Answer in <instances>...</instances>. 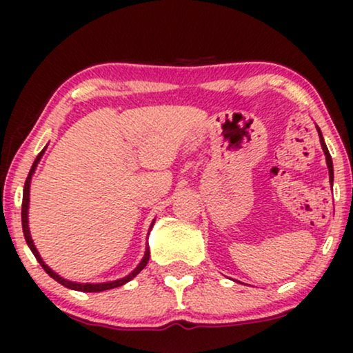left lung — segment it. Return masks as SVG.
I'll use <instances>...</instances> for the list:
<instances>
[{"instance_id":"obj_1","label":"left lung","mask_w":353,"mask_h":353,"mask_svg":"<svg viewBox=\"0 0 353 353\" xmlns=\"http://www.w3.org/2000/svg\"><path fill=\"white\" fill-rule=\"evenodd\" d=\"M316 130H318V137H320V143H321L323 152H325V156H326L327 170H330V181L332 183V180H334V170H332V159H331V156H330V151H327V148H326V144H325V139H323V134H321V132H320V128L316 127Z\"/></svg>"}]
</instances>
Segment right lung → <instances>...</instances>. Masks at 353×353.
I'll return each mask as SVG.
<instances>
[{
    "instance_id": "add662e5",
    "label": "right lung",
    "mask_w": 353,
    "mask_h": 353,
    "mask_svg": "<svg viewBox=\"0 0 353 353\" xmlns=\"http://www.w3.org/2000/svg\"><path fill=\"white\" fill-rule=\"evenodd\" d=\"M45 151H46V146L43 148V151L38 154L37 159H35V162H33L30 172H28L26 185H23V196H22V230H23V236H26L27 245H28V248H30L33 255H35V259L38 260V263L41 265L43 270H45V272L50 274L52 279H56V281L61 283L62 286H65V288H69V289H74V291L103 292V291H108V289H114V288L123 286L125 283L132 281V279L137 276V274L141 272V270L146 267L148 262H149V254H151V252H149V245H146V250H144V257L141 259V262L138 263V267L134 268L132 273H128L127 276H123V278H120V279H115V281H105V283H77V281H69V279L62 278L61 274H57L54 270H51L45 262H43L40 252H38L37 248H35V244H33V239H32V234H30V228H28V204H30V183H32V176H33V173H35V168L38 165V162L41 161V157H43V154H45ZM154 221H156V220H152L151 226H149V231L152 230Z\"/></svg>"
}]
</instances>
